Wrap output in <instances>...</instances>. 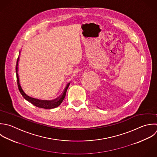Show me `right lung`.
<instances>
[{
	"instance_id": "1",
	"label": "right lung",
	"mask_w": 157,
	"mask_h": 157,
	"mask_svg": "<svg viewBox=\"0 0 157 157\" xmlns=\"http://www.w3.org/2000/svg\"><path fill=\"white\" fill-rule=\"evenodd\" d=\"M19 56L18 57L17 60V63H16V78H17V86H18V88H19V90L21 92V95L24 97V98L27 100L28 101L30 102L32 104H33L34 106L38 107V108H43V109H52V108H55L57 106H59L63 101V100H64L65 97V95H66V92L67 90L68 89V87L70 86V83H68L66 87L65 88L63 92H62V94L56 99L53 100H40L38 98H33L32 97H30L29 95H27L23 90V89H22L20 83H19V76L17 74V69H18V62H19Z\"/></svg>"
}]
</instances>
